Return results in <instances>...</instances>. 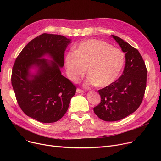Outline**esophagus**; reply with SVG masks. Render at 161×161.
I'll return each instance as SVG.
<instances>
[{
  "mask_svg": "<svg viewBox=\"0 0 161 161\" xmlns=\"http://www.w3.org/2000/svg\"><path fill=\"white\" fill-rule=\"evenodd\" d=\"M84 92V91L81 89H80V88H78L77 89H76V92H78V93H83V92Z\"/></svg>",
  "mask_w": 161,
  "mask_h": 161,
  "instance_id": "obj_1",
  "label": "esophagus"
}]
</instances>
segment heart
<instances>
[{
  "instance_id": "1",
  "label": "heart",
  "mask_w": 161,
  "mask_h": 161,
  "mask_svg": "<svg viewBox=\"0 0 161 161\" xmlns=\"http://www.w3.org/2000/svg\"><path fill=\"white\" fill-rule=\"evenodd\" d=\"M125 64V55L120 49L112 47L106 42L95 39L83 41L74 52L65 57L69 78L79 81L87 72L86 85L105 87L116 81Z\"/></svg>"
}]
</instances>
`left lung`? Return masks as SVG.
Wrapping results in <instances>:
<instances>
[{"label":"left lung","instance_id":"obj_1","mask_svg":"<svg viewBox=\"0 0 161 161\" xmlns=\"http://www.w3.org/2000/svg\"><path fill=\"white\" fill-rule=\"evenodd\" d=\"M125 53L123 74L110 86L98 91L100 103L93 108L102 120H121L134 112L145 94L147 70L138 50L119 37L112 35Z\"/></svg>","mask_w":161,"mask_h":161}]
</instances>
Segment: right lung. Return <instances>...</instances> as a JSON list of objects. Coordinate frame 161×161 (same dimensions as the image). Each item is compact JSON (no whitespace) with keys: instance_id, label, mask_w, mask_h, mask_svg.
<instances>
[{"instance_id":"add662e5","label":"right lung","mask_w":161,"mask_h":161,"mask_svg":"<svg viewBox=\"0 0 161 161\" xmlns=\"http://www.w3.org/2000/svg\"><path fill=\"white\" fill-rule=\"evenodd\" d=\"M70 43L64 36L44 33L25 46L15 59L11 81L17 102L25 114L38 121L61 119L75 93L76 87L59 69L64 66V51ZM46 54L53 59L50 63L42 58ZM34 65L39 72L31 75L29 69Z\"/></svg>"}]
</instances>
